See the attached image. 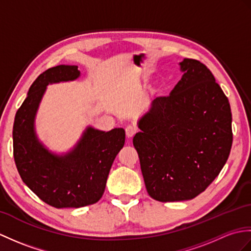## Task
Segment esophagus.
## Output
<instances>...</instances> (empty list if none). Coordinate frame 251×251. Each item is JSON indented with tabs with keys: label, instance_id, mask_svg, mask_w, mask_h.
Returning a JSON list of instances; mask_svg holds the SVG:
<instances>
[{
	"label": "esophagus",
	"instance_id": "esophagus-1",
	"mask_svg": "<svg viewBox=\"0 0 251 251\" xmlns=\"http://www.w3.org/2000/svg\"><path fill=\"white\" fill-rule=\"evenodd\" d=\"M125 130H126V137H127L128 139H130V138H132L133 136H135V133H136V131H137V128L131 126V125H129V126L126 127Z\"/></svg>",
	"mask_w": 251,
	"mask_h": 251
}]
</instances>
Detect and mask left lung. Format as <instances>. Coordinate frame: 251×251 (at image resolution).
<instances>
[{"mask_svg": "<svg viewBox=\"0 0 251 251\" xmlns=\"http://www.w3.org/2000/svg\"><path fill=\"white\" fill-rule=\"evenodd\" d=\"M182 78L157 97L133 137L148 194L160 202L191 200L218 176L232 147L228 98L201 62H179Z\"/></svg>", "mask_w": 251, "mask_h": 251, "instance_id": "8db88e82", "label": "left lung"}]
</instances>
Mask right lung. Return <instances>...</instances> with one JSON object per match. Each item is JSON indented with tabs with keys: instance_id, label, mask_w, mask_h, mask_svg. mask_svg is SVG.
<instances>
[{
	"instance_id": "add662e5",
	"label": "right lung",
	"mask_w": 251,
	"mask_h": 251,
	"mask_svg": "<svg viewBox=\"0 0 251 251\" xmlns=\"http://www.w3.org/2000/svg\"><path fill=\"white\" fill-rule=\"evenodd\" d=\"M75 65H59L40 74L15 116L14 158L23 182L47 204L56 208L94 204L102 197L110 169L125 143V130L87 126L67 153L46 147L35 130V118L47 86L80 77Z\"/></svg>"
}]
</instances>
